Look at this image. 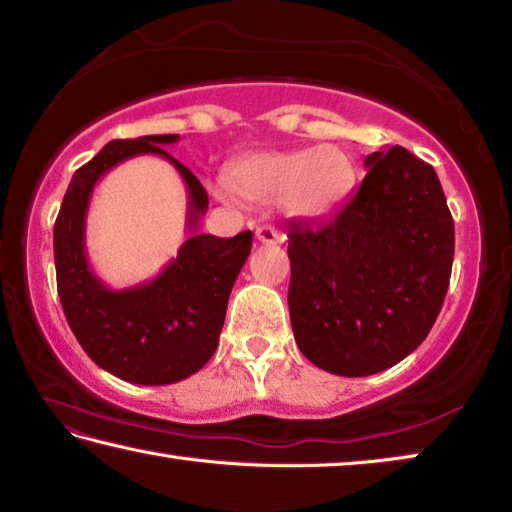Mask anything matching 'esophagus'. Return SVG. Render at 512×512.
<instances>
[{"label":"esophagus","instance_id":"obj_1","mask_svg":"<svg viewBox=\"0 0 512 512\" xmlns=\"http://www.w3.org/2000/svg\"><path fill=\"white\" fill-rule=\"evenodd\" d=\"M255 237H257L259 244H280V241H282L280 232L271 228V225H259V228L255 230Z\"/></svg>","mask_w":512,"mask_h":512}]
</instances>
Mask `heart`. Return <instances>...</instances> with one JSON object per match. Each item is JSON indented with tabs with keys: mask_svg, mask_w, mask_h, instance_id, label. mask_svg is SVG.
<instances>
[{
	"mask_svg": "<svg viewBox=\"0 0 512 512\" xmlns=\"http://www.w3.org/2000/svg\"><path fill=\"white\" fill-rule=\"evenodd\" d=\"M352 178L350 158L334 146L255 153L225 169L232 194L250 203L280 198L293 219H320L332 212L348 194Z\"/></svg>",
	"mask_w": 512,
	"mask_h": 512,
	"instance_id": "b5f03b06",
	"label": "heart"
}]
</instances>
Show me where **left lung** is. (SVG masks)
I'll list each match as a JSON object with an SVG mask.
<instances>
[{
    "instance_id": "1",
    "label": "left lung",
    "mask_w": 512,
    "mask_h": 512,
    "mask_svg": "<svg viewBox=\"0 0 512 512\" xmlns=\"http://www.w3.org/2000/svg\"><path fill=\"white\" fill-rule=\"evenodd\" d=\"M363 164L339 210L287 230L293 336L341 377L391 368L427 339L454 262V219L431 164L402 146Z\"/></svg>"
}]
</instances>
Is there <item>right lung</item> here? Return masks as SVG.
I'll use <instances>...</instances> for the list:
<instances>
[{"instance_id":"right-lung-1","label":"right lung","mask_w":512,"mask_h":512,"mask_svg":"<svg viewBox=\"0 0 512 512\" xmlns=\"http://www.w3.org/2000/svg\"><path fill=\"white\" fill-rule=\"evenodd\" d=\"M176 142L178 135L108 142L72 176L54 225L58 296L76 341L99 368L142 386L176 384L212 359L230 291L253 246L250 230L230 239L198 235L210 201L194 173L162 149ZM135 154H160L184 176L190 239L153 281L110 290L84 255V216L93 185Z\"/></svg>"}]
</instances>
